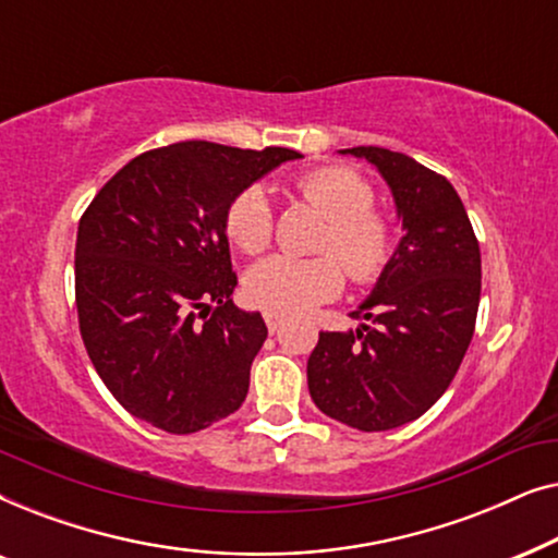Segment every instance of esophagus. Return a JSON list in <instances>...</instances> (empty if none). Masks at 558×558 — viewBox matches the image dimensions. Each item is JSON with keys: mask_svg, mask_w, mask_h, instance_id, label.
Returning a JSON list of instances; mask_svg holds the SVG:
<instances>
[{"mask_svg": "<svg viewBox=\"0 0 558 558\" xmlns=\"http://www.w3.org/2000/svg\"><path fill=\"white\" fill-rule=\"evenodd\" d=\"M264 319H266V327H269V332H277L281 323H284V317H281L279 312H269V310L264 312Z\"/></svg>", "mask_w": 558, "mask_h": 558, "instance_id": "1", "label": "esophagus"}]
</instances>
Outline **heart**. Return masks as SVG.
<instances>
[{"label": "heart", "mask_w": 558, "mask_h": 558, "mask_svg": "<svg viewBox=\"0 0 558 558\" xmlns=\"http://www.w3.org/2000/svg\"><path fill=\"white\" fill-rule=\"evenodd\" d=\"M296 193L327 218L319 248L312 258L277 254L246 274V294L258 307L296 315L332 300L342 289V265L350 277L368 284L386 269L393 251L391 223L373 208V187L345 167H323L296 180ZM271 208L264 187L241 190L228 205L226 233L246 254H262L271 241Z\"/></svg>", "instance_id": "1"}]
</instances>
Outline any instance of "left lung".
Listing matches in <instances>:
<instances>
[{
    "label": "left lung",
    "mask_w": 558,
    "mask_h": 558,
    "mask_svg": "<svg viewBox=\"0 0 558 558\" xmlns=\"http://www.w3.org/2000/svg\"><path fill=\"white\" fill-rule=\"evenodd\" d=\"M373 165L393 195L403 239L348 332H319L307 361L312 401L361 432L429 411L468 353L480 304V246L447 178L401 151L340 149Z\"/></svg>",
    "instance_id": "obj_1"
}]
</instances>
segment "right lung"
<instances>
[{"instance_id":"right-lung-1","label":"right lung","mask_w":558,"mask_h":558,"mask_svg":"<svg viewBox=\"0 0 558 558\" xmlns=\"http://www.w3.org/2000/svg\"><path fill=\"white\" fill-rule=\"evenodd\" d=\"M302 155L178 142L134 157L94 197L75 241L81 338L129 414L170 434L220 422L248 393L266 340L231 294L233 197Z\"/></svg>"}]
</instances>
